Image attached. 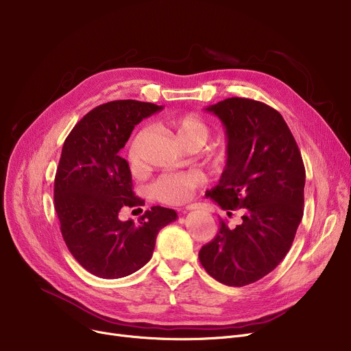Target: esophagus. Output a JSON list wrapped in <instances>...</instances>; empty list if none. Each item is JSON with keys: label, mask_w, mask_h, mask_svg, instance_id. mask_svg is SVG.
<instances>
[{"label": "esophagus", "mask_w": 351, "mask_h": 351, "mask_svg": "<svg viewBox=\"0 0 351 351\" xmlns=\"http://www.w3.org/2000/svg\"><path fill=\"white\" fill-rule=\"evenodd\" d=\"M200 208H204V206H202L200 204H192V205H188L185 209H183V212H185V210H192V209H200Z\"/></svg>", "instance_id": "esophagus-1"}]
</instances>
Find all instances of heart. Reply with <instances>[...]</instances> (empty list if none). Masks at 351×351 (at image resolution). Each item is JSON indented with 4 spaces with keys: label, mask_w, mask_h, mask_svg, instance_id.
I'll return each instance as SVG.
<instances>
[{
    "label": "heart",
    "mask_w": 351,
    "mask_h": 351,
    "mask_svg": "<svg viewBox=\"0 0 351 351\" xmlns=\"http://www.w3.org/2000/svg\"><path fill=\"white\" fill-rule=\"evenodd\" d=\"M171 123L176 129V134L180 142L185 146L196 143L200 147L208 141L210 135V129L208 123L196 115H182L172 119ZM143 132L145 131H141L134 138L131 145H129L128 162L132 171L141 169L138 146ZM212 160L215 165H220L223 160V155L220 152H216L212 155ZM199 182L200 176L193 172H166L152 182L149 191L156 200H160L163 204L179 205L189 199L193 189L199 185Z\"/></svg>",
    "instance_id": "b5f03b06"
}]
</instances>
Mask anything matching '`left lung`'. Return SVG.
Wrapping results in <instances>:
<instances>
[{
    "instance_id": "obj_1",
    "label": "left lung",
    "mask_w": 351,
    "mask_h": 351,
    "mask_svg": "<svg viewBox=\"0 0 351 351\" xmlns=\"http://www.w3.org/2000/svg\"><path fill=\"white\" fill-rule=\"evenodd\" d=\"M223 122L226 165L206 196L242 223L223 219L199 261L217 282L242 287L265 278L287 254L303 217L306 171L283 117L247 98H228L206 108Z\"/></svg>"
}]
</instances>
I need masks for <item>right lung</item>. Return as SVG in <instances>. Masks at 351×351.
Instances as JSON below:
<instances>
[{"label":"right lung","instance_id":"1","mask_svg":"<svg viewBox=\"0 0 351 351\" xmlns=\"http://www.w3.org/2000/svg\"><path fill=\"white\" fill-rule=\"evenodd\" d=\"M162 106L134 99L94 108L66 136L53 182V206L66 247L89 273L125 278L151 261L156 236L176 220L173 209L154 206L135 223L118 217L123 206L145 202L119 151L135 125Z\"/></svg>","mask_w":351,"mask_h":351}]
</instances>
